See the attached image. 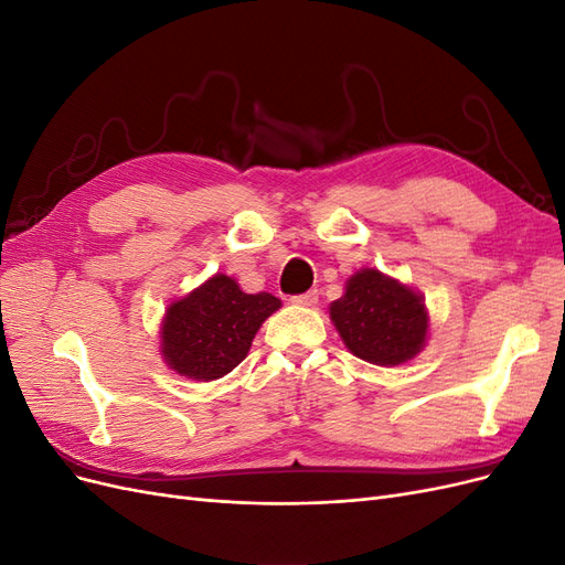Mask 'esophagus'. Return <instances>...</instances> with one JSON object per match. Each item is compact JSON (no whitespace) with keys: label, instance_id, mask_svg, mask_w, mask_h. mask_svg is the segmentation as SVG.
Masks as SVG:
<instances>
[{"label":"esophagus","instance_id":"34e87169","mask_svg":"<svg viewBox=\"0 0 565 565\" xmlns=\"http://www.w3.org/2000/svg\"><path fill=\"white\" fill-rule=\"evenodd\" d=\"M292 303H299V306H316V303H318V289H309V292L292 297Z\"/></svg>","mask_w":565,"mask_h":565}]
</instances>
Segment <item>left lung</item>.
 <instances>
[{"label":"left lung","mask_w":565,"mask_h":565,"mask_svg":"<svg viewBox=\"0 0 565 565\" xmlns=\"http://www.w3.org/2000/svg\"><path fill=\"white\" fill-rule=\"evenodd\" d=\"M330 316L349 351L374 365L415 358L429 330L422 297L374 268L355 273L344 297L330 306Z\"/></svg>","instance_id":"8db88e82"}]
</instances>
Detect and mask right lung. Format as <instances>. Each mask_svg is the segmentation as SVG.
<instances>
[{
	"label": "right lung",
	"instance_id": "add662e5",
	"mask_svg": "<svg viewBox=\"0 0 565 565\" xmlns=\"http://www.w3.org/2000/svg\"><path fill=\"white\" fill-rule=\"evenodd\" d=\"M278 309V297L245 295L233 278L218 273L169 306L162 322L167 365L200 382L224 377L245 361L256 330Z\"/></svg>",
	"mask_w": 565,
	"mask_h": 565
}]
</instances>
